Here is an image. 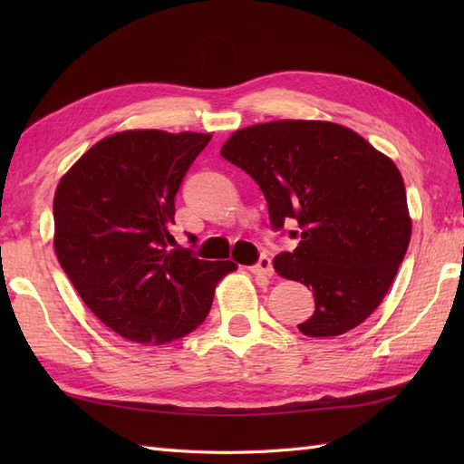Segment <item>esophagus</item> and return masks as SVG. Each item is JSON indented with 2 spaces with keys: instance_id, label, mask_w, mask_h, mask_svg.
<instances>
[{
  "instance_id": "obj_1",
  "label": "esophagus",
  "mask_w": 464,
  "mask_h": 464,
  "mask_svg": "<svg viewBox=\"0 0 464 464\" xmlns=\"http://www.w3.org/2000/svg\"><path fill=\"white\" fill-rule=\"evenodd\" d=\"M249 271L255 273V275H263V277H271V275H273V263H271L269 255H261L259 261L255 263V265H251Z\"/></svg>"
}]
</instances>
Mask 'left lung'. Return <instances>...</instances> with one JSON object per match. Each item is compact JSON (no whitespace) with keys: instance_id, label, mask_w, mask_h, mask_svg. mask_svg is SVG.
<instances>
[{"instance_id":"obj_1","label":"left lung","mask_w":464,"mask_h":464,"mask_svg":"<svg viewBox=\"0 0 464 464\" xmlns=\"http://www.w3.org/2000/svg\"><path fill=\"white\" fill-rule=\"evenodd\" d=\"M251 175L269 205L275 231L295 221V251L273 265L313 289L307 337L357 327L387 295L411 241L405 183L387 155L349 127L283 120L235 131L221 147Z\"/></svg>"}]
</instances>
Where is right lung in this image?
Wrapping results in <instances>:
<instances>
[{"label": "right lung", "mask_w": 464, "mask_h": 464, "mask_svg": "<svg viewBox=\"0 0 464 464\" xmlns=\"http://www.w3.org/2000/svg\"><path fill=\"white\" fill-rule=\"evenodd\" d=\"M211 133L121 131L97 141L57 185L55 255L97 319L133 343L195 331L233 261L173 245L175 195Z\"/></svg>", "instance_id": "obj_1"}]
</instances>
